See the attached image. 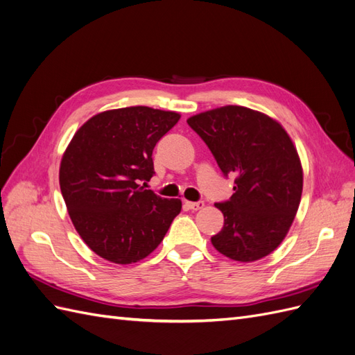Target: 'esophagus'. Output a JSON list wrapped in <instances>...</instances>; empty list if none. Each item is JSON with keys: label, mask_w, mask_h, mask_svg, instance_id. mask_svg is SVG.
Returning <instances> with one entry per match:
<instances>
[{"label": "esophagus", "mask_w": 355, "mask_h": 355, "mask_svg": "<svg viewBox=\"0 0 355 355\" xmlns=\"http://www.w3.org/2000/svg\"><path fill=\"white\" fill-rule=\"evenodd\" d=\"M185 204L191 210H200L204 207V201H185Z\"/></svg>", "instance_id": "1"}]
</instances>
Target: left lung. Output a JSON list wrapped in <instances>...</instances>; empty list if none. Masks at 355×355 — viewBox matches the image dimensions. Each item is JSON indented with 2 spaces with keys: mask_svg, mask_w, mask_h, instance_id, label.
<instances>
[{
  "mask_svg": "<svg viewBox=\"0 0 355 355\" xmlns=\"http://www.w3.org/2000/svg\"><path fill=\"white\" fill-rule=\"evenodd\" d=\"M187 121L222 173L237 176L231 200L214 204L225 222L213 247L232 261L262 259L286 239L302 197L304 170L293 141L274 118L239 105Z\"/></svg>",
  "mask_w": 355,
  "mask_h": 355,
  "instance_id": "left-lung-1",
  "label": "left lung"
}]
</instances>
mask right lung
I'll return each instance as SVG.
<instances>
[{"mask_svg":"<svg viewBox=\"0 0 355 355\" xmlns=\"http://www.w3.org/2000/svg\"><path fill=\"white\" fill-rule=\"evenodd\" d=\"M179 118L149 106L103 111L75 132L63 153L59 184L69 218L103 259L142 261L180 213L179 198H161L139 185L153 178L154 148Z\"/></svg>","mask_w":355,"mask_h":355,"instance_id":"add662e5","label":"right lung"}]
</instances>
